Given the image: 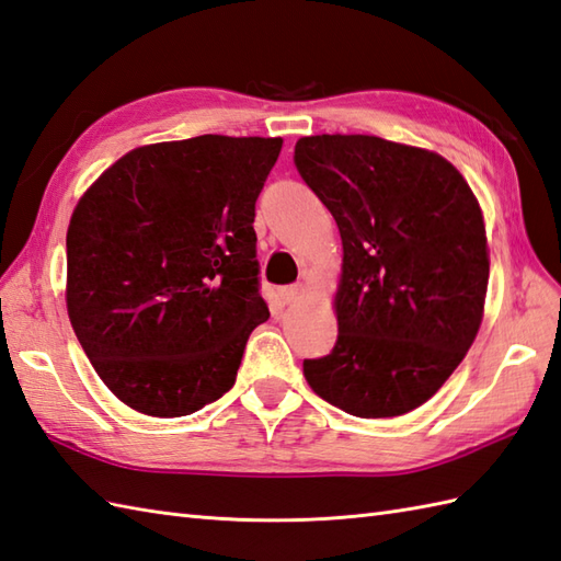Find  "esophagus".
Returning <instances> with one entry per match:
<instances>
[{"label": "esophagus", "mask_w": 561, "mask_h": 561, "mask_svg": "<svg viewBox=\"0 0 561 561\" xmlns=\"http://www.w3.org/2000/svg\"><path fill=\"white\" fill-rule=\"evenodd\" d=\"M302 295H305L302 285H288V288L280 290V300H283L285 305H295V302L302 300Z\"/></svg>", "instance_id": "1"}]
</instances>
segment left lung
Returning <instances> with one entry per match:
<instances>
[{
  "label": "left lung",
  "instance_id": "8db88e82",
  "mask_svg": "<svg viewBox=\"0 0 561 561\" xmlns=\"http://www.w3.org/2000/svg\"><path fill=\"white\" fill-rule=\"evenodd\" d=\"M295 165L343 242L339 341L305 359V379L351 415H405L442 389L480 331L482 208L444 156L379 136H302Z\"/></svg>",
  "mask_w": 561,
  "mask_h": 561
}]
</instances>
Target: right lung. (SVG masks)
<instances>
[{
	"mask_svg": "<svg viewBox=\"0 0 561 561\" xmlns=\"http://www.w3.org/2000/svg\"><path fill=\"white\" fill-rule=\"evenodd\" d=\"M283 139L204 134L139 146L79 198L67 312L98 377L151 417L232 389L259 293L254 204Z\"/></svg>",
	"mask_w": 561,
	"mask_h": 561,
	"instance_id": "obj_1",
	"label": "right lung"
}]
</instances>
